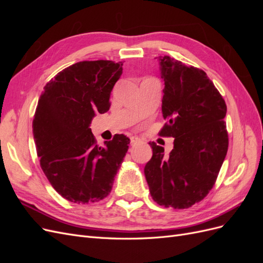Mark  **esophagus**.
Returning a JSON list of instances; mask_svg holds the SVG:
<instances>
[{"label":"esophagus","instance_id":"1","mask_svg":"<svg viewBox=\"0 0 263 263\" xmlns=\"http://www.w3.org/2000/svg\"><path fill=\"white\" fill-rule=\"evenodd\" d=\"M140 141V139L138 138V137H135V136H133V137H130V145L133 146V145H136L137 142H139Z\"/></svg>","mask_w":263,"mask_h":263}]
</instances>
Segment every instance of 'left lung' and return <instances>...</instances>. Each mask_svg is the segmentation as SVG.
<instances>
[{
	"label": "left lung",
	"instance_id": "left-lung-1",
	"mask_svg": "<svg viewBox=\"0 0 263 263\" xmlns=\"http://www.w3.org/2000/svg\"><path fill=\"white\" fill-rule=\"evenodd\" d=\"M164 81L159 132L173 137L169 156L150 142L153 157L145 166L151 197L164 208L189 209L213 189L228 150L227 106L203 70L169 55L159 57Z\"/></svg>",
	"mask_w": 263,
	"mask_h": 263
}]
</instances>
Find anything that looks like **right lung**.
<instances>
[{
  "mask_svg": "<svg viewBox=\"0 0 263 263\" xmlns=\"http://www.w3.org/2000/svg\"><path fill=\"white\" fill-rule=\"evenodd\" d=\"M122 73V62H77L51 79L39 98L33 119L37 155L52 187L70 202L105 198L129 148L123 134L100 147L90 128L94 116L109 109Z\"/></svg>",
  "mask_w": 263,
  "mask_h": 263,
  "instance_id": "1",
  "label": "right lung"
}]
</instances>
